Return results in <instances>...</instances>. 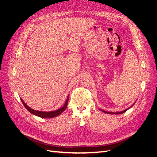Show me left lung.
I'll list each match as a JSON object with an SVG mask.
<instances>
[{"mask_svg":"<svg viewBox=\"0 0 157 157\" xmlns=\"http://www.w3.org/2000/svg\"><path fill=\"white\" fill-rule=\"evenodd\" d=\"M134 104H133V105L131 106V107H128V109H125V110H124V111H121V112H117V113H113V112H108V111H103V110H102V109H99V110L100 111H103V113H108V114H117V115H120V114H122V113H124V112H126L127 110H128V109H130L133 105H134Z\"/></svg>","mask_w":157,"mask_h":157,"instance_id":"obj_1","label":"left lung"}]
</instances>
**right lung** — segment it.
I'll use <instances>...</instances> for the list:
<instances>
[{
	"mask_svg": "<svg viewBox=\"0 0 157 157\" xmlns=\"http://www.w3.org/2000/svg\"><path fill=\"white\" fill-rule=\"evenodd\" d=\"M69 96V95H68V97H67V99H66L64 105L62 107L58 109V110L53 111H48V112H47V111H39L34 110V109H33L31 107H29V106H27V105H26V103L23 101V99L21 98V101L23 103V105H24L25 107L27 109V111H29L31 114H33V115H36L37 117H39L40 118H54V117H56L57 116L59 115L61 113H62L65 110V109L67 108V104H68Z\"/></svg>",
	"mask_w": 157,
	"mask_h": 157,
	"instance_id": "1",
	"label": "right lung"
}]
</instances>
